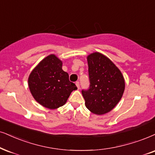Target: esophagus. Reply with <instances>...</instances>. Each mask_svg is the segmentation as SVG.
<instances>
[{
	"label": "esophagus",
	"instance_id": "obj_1",
	"mask_svg": "<svg viewBox=\"0 0 155 155\" xmlns=\"http://www.w3.org/2000/svg\"><path fill=\"white\" fill-rule=\"evenodd\" d=\"M76 87H77L78 89H80V84H79V81H76Z\"/></svg>",
	"mask_w": 155,
	"mask_h": 155
}]
</instances>
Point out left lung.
Masks as SVG:
<instances>
[{"label":"left lung","instance_id":"left-lung-1","mask_svg":"<svg viewBox=\"0 0 155 155\" xmlns=\"http://www.w3.org/2000/svg\"><path fill=\"white\" fill-rule=\"evenodd\" d=\"M90 87L82 90L85 106L97 115L107 114L116 107L125 89L124 76L108 57L99 52L88 55Z\"/></svg>","mask_w":155,"mask_h":155}]
</instances>
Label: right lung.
Instances as JSON below:
<instances>
[{
  "mask_svg": "<svg viewBox=\"0 0 155 155\" xmlns=\"http://www.w3.org/2000/svg\"><path fill=\"white\" fill-rule=\"evenodd\" d=\"M62 61L55 54L45 57L32 70L28 79L33 97L38 104L49 109L62 107L67 101L75 84L68 79V74L62 69Z\"/></svg>",
  "mask_w": 155,
  "mask_h": 155,
  "instance_id": "obj_1",
  "label": "right lung"
}]
</instances>
